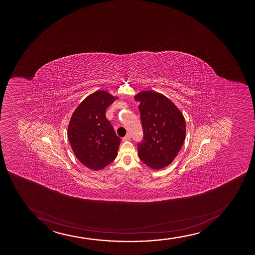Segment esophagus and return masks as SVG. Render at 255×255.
<instances>
[{"instance_id":"esophagus-1","label":"esophagus","mask_w":255,"mask_h":255,"mask_svg":"<svg viewBox=\"0 0 255 255\" xmlns=\"http://www.w3.org/2000/svg\"><path fill=\"white\" fill-rule=\"evenodd\" d=\"M131 139V136L129 134H127L124 138H123V141H128Z\"/></svg>"}]
</instances>
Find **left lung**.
I'll list each match as a JSON object with an SVG mask.
<instances>
[{
  "label": "left lung",
  "mask_w": 255,
  "mask_h": 255,
  "mask_svg": "<svg viewBox=\"0 0 255 255\" xmlns=\"http://www.w3.org/2000/svg\"><path fill=\"white\" fill-rule=\"evenodd\" d=\"M134 99L140 103L143 133V140L138 143V156L152 169L167 167L185 141V117L171 100L156 92H140Z\"/></svg>",
  "instance_id": "8db88e82"
}]
</instances>
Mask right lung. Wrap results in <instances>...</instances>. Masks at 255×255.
<instances>
[{
  "instance_id": "1",
  "label": "right lung",
  "mask_w": 255,
  "mask_h": 255,
  "mask_svg": "<svg viewBox=\"0 0 255 255\" xmlns=\"http://www.w3.org/2000/svg\"><path fill=\"white\" fill-rule=\"evenodd\" d=\"M117 99L106 91L95 92L80 104L70 119V145L77 159L90 169H103L117 157L121 138L106 117V109Z\"/></svg>"
}]
</instances>
